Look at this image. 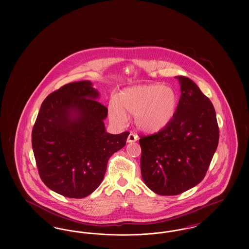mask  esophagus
<instances>
[{
    "label": "esophagus",
    "mask_w": 249,
    "mask_h": 249,
    "mask_svg": "<svg viewBox=\"0 0 249 249\" xmlns=\"http://www.w3.org/2000/svg\"><path fill=\"white\" fill-rule=\"evenodd\" d=\"M138 140V136L135 135L134 133H130L129 136H128V139H127V142H136Z\"/></svg>",
    "instance_id": "34e87169"
}]
</instances>
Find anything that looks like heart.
<instances>
[{"label": "heart", "instance_id": "obj_1", "mask_svg": "<svg viewBox=\"0 0 249 249\" xmlns=\"http://www.w3.org/2000/svg\"><path fill=\"white\" fill-rule=\"evenodd\" d=\"M178 95L162 84L136 85L119 92L116 104L109 107L110 118L119 124L127 116H134V123L145 133H157L172 122L178 111Z\"/></svg>", "mask_w": 249, "mask_h": 249}]
</instances>
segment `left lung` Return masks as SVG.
Segmentation results:
<instances>
[{"label":"left lung","instance_id":"8db88e82","mask_svg":"<svg viewBox=\"0 0 249 249\" xmlns=\"http://www.w3.org/2000/svg\"><path fill=\"white\" fill-rule=\"evenodd\" d=\"M176 78L181 96L175 118L164 130L139 140L142 180L155 193L163 196L178 195L201 182L219 138L210 100L190 78Z\"/></svg>","mask_w":249,"mask_h":249}]
</instances>
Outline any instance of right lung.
Here are the masks:
<instances>
[{"instance_id":"add662e5","label":"right lung","mask_w":249,"mask_h":249,"mask_svg":"<svg viewBox=\"0 0 249 249\" xmlns=\"http://www.w3.org/2000/svg\"><path fill=\"white\" fill-rule=\"evenodd\" d=\"M90 81L67 84L48 95L36 119L32 144L38 172L50 190L82 199L102 183L109 158L130 132L110 134L107 108Z\"/></svg>"}]
</instances>
